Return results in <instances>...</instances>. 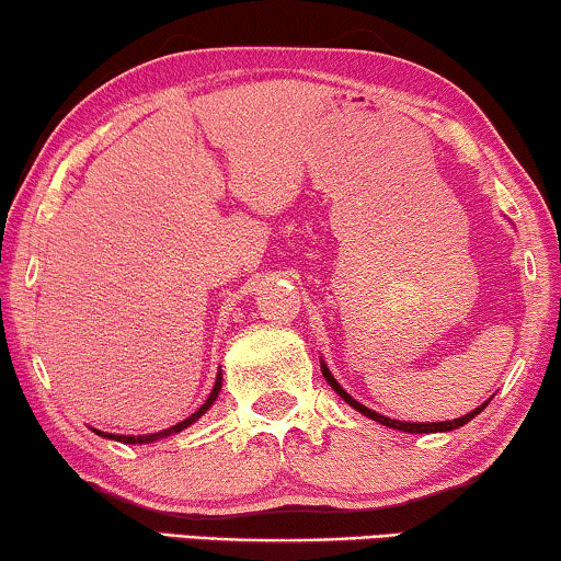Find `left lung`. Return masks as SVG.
<instances>
[{
  "label": "left lung",
  "mask_w": 561,
  "mask_h": 561,
  "mask_svg": "<svg viewBox=\"0 0 561 561\" xmlns=\"http://www.w3.org/2000/svg\"><path fill=\"white\" fill-rule=\"evenodd\" d=\"M321 375H324L327 378V382L329 386L334 388V393L342 398L344 403H350L352 409L355 411H359L363 413V416H367V419H373V421H378V424H382V426H388V428H396V432H405V434H436V432H451V428H459V426H465L467 421H472L474 416H478V413L485 409V405L490 403V398L482 405H478V409L474 411H470V413H465V416H459V419H451V421H428V424H413V421H396V419H390V416H382V413H378V411H373V409H367V405H363L359 401H355V398H352L347 390H344L340 382H336V378L332 375V370H329L327 367V363L324 359H321Z\"/></svg>",
  "instance_id": "left-lung-1"
}]
</instances>
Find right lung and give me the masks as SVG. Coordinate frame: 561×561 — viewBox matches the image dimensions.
Listing matches in <instances>:
<instances>
[{
    "instance_id": "right-lung-1",
    "label": "right lung",
    "mask_w": 561,
    "mask_h": 561,
    "mask_svg": "<svg viewBox=\"0 0 561 561\" xmlns=\"http://www.w3.org/2000/svg\"><path fill=\"white\" fill-rule=\"evenodd\" d=\"M219 390H221V373L217 375V380H214V388H211V393H209V398H206V401L202 403V409L191 413L188 419H183L181 424H175V426H168V428H163V432H156V434H142V436H127V434H106V432H99V428H91V432H96L99 436H104V439H114V442H122V444H152V442H160V439H165V436H173V434L183 432V428H188L191 424H196V421L202 419L204 413L211 409L214 401H217V398H219Z\"/></svg>"
}]
</instances>
